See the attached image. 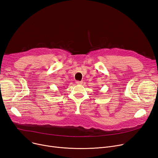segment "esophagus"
I'll return each instance as SVG.
<instances>
[{"label": "esophagus", "instance_id": "obj_1", "mask_svg": "<svg viewBox=\"0 0 158 158\" xmlns=\"http://www.w3.org/2000/svg\"><path fill=\"white\" fill-rule=\"evenodd\" d=\"M76 83H77V85H81V84H82V81H76Z\"/></svg>", "mask_w": 158, "mask_h": 158}]
</instances>
